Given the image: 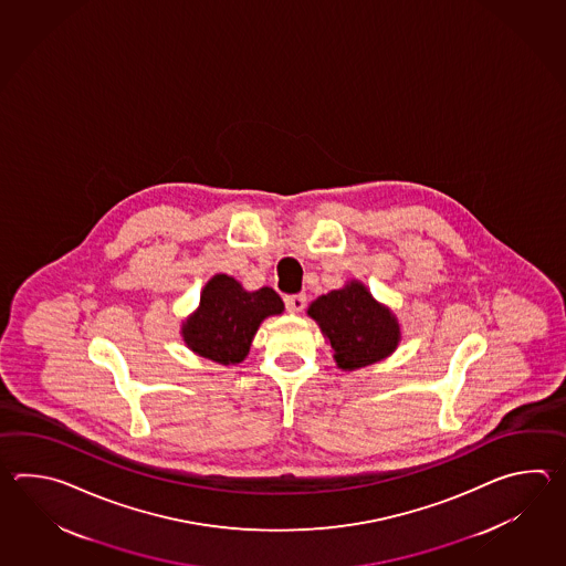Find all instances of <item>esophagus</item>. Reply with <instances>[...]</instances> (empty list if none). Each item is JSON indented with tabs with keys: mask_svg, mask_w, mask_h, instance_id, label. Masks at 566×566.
<instances>
[{
	"mask_svg": "<svg viewBox=\"0 0 566 566\" xmlns=\"http://www.w3.org/2000/svg\"><path fill=\"white\" fill-rule=\"evenodd\" d=\"M285 305H287V310L291 313H300L305 310V305H307V297L303 295V293H297V295H287L285 297Z\"/></svg>",
	"mask_w": 566,
	"mask_h": 566,
	"instance_id": "1",
	"label": "esophagus"
}]
</instances>
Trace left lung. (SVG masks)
Listing matches in <instances>:
<instances>
[{
  "label": "left lung",
  "mask_w": 566,
  "mask_h": 566,
  "mask_svg": "<svg viewBox=\"0 0 566 566\" xmlns=\"http://www.w3.org/2000/svg\"><path fill=\"white\" fill-rule=\"evenodd\" d=\"M307 315L322 327L342 370H358L385 360L400 342L397 315L374 300L360 281H349L317 297Z\"/></svg>",
  "instance_id": "left-lung-1"
}]
</instances>
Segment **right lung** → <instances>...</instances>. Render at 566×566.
Listing matches in <instances>:
<instances>
[{"instance_id": "1", "label": "right lung", "mask_w": 566, "mask_h": 566, "mask_svg": "<svg viewBox=\"0 0 566 566\" xmlns=\"http://www.w3.org/2000/svg\"><path fill=\"white\" fill-rule=\"evenodd\" d=\"M283 310L273 289L244 291L237 279L214 275L202 289L200 307L181 325V337L202 358L222 366L239 364L249 356L261 322Z\"/></svg>"}]
</instances>
